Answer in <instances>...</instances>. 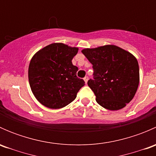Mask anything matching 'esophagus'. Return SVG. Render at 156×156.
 <instances>
[{
	"instance_id": "esophagus-1",
	"label": "esophagus",
	"mask_w": 156,
	"mask_h": 156,
	"mask_svg": "<svg viewBox=\"0 0 156 156\" xmlns=\"http://www.w3.org/2000/svg\"><path fill=\"white\" fill-rule=\"evenodd\" d=\"M84 81H85L86 84H87V81H88V77H87V76L84 77Z\"/></svg>"
}]
</instances>
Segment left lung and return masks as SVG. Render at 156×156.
Here are the masks:
<instances>
[{
	"label": "left lung",
	"instance_id": "1",
	"mask_svg": "<svg viewBox=\"0 0 156 156\" xmlns=\"http://www.w3.org/2000/svg\"><path fill=\"white\" fill-rule=\"evenodd\" d=\"M82 53L93 65L94 78L87 84L97 103L108 110L124 108L133 98L139 85L136 58L115 45L84 49Z\"/></svg>",
	"mask_w": 156,
	"mask_h": 156
}]
</instances>
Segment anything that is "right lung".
Instances as JSON below:
<instances>
[{"label":"right lung","mask_w":156,"mask_h":156,"mask_svg":"<svg viewBox=\"0 0 156 156\" xmlns=\"http://www.w3.org/2000/svg\"><path fill=\"white\" fill-rule=\"evenodd\" d=\"M78 49L61 43L45 47L34 55L29 66L31 91L46 107L60 108L76 98L84 81L76 75L72 60Z\"/></svg>","instance_id":"add662e5"}]
</instances>
